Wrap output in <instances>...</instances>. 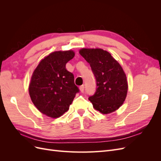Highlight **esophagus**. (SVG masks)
<instances>
[{
    "instance_id": "34e87169",
    "label": "esophagus",
    "mask_w": 161,
    "mask_h": 161,
    "mask_svg": "<svg viewBox=\"0 0 161 161\" xmlns=\"http://www.w3.org/2000/svg\"><path fill=\"white\" fill-rule=\"evenodd\" d=\"M79 89L80 91L81 92H84V89H85V86L84 85H81L80 87H79Z\"/></svg>"
}]
</instances>
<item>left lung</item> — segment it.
Returning a JSON list of instances; mask_svg holds the SVG:
<instances>
[{"label":"left lung","mask_w":161,"mask_h":161,"mask_svg":"<svg viewBox=\"0 0 161 161\" xmlns=\"http://www.w3.org/2000/svg\"><path fill=\"white\" fill-rule=\"evenodd\" d=\"M80 54L89 63L97 82L95 94L89 97L94 109L108 114L118 109L128 92V81L121 65L99 48H82Z\"/></svg>","instance_id":"1"}]
</instances>
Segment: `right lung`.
<instances>
[{
  "instance_id": "add662e5",
  "label": "right lung",
  "mask_w": 161,
  "mask_h": 161,
  "mask_svg": "<svg viewBox=\"0 0 161 161\" xmlns=\"http://www.w3.org/2000/svg\"><path fill=\"white\" fill-rule=\"evenodd\" d=\"M75 55L72 50L56 51L39 63L31 76L29 92L33 103L42 114L59 118L69 109L79 92L66 63Z\"/></svg>"
}]
</instances>
